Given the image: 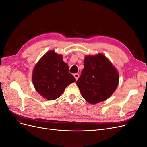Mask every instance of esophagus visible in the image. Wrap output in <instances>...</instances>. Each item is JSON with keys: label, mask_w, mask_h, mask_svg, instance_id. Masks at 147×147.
<instances>
[{"label": "esophagus", "mask_w": 147, "mask_h": 147, "mask_svg": "<svg viewBox=\"0 0 147 147\" xmlns=\"http://www.w3.org/2000/svg\"><path fill=\"white\" fill-rule=\"evenodd\" d=\"M74 76L75 80H77L78 77H79V74H74Z\"/></svg>", "instance_id": "1"}]
</instances>
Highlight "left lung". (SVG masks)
Returning <instances> with one entry per match:
<instances>
[{"instance_id":"1","label":"left lung","mask_w":147,"mask_h":147,"mask_svg":"<svg viewBox=\"0 0 147 147\" xmlns=\"http://www.w3.org/2000/svg\"><path fill=\"white\" fill-rule=\"evenodd\" d=\"M119 82L117 70L102 53L88 55L84 69L77 81L83 98L91 104L104 101L116 90Z\"/></svg>"}]
</instances>
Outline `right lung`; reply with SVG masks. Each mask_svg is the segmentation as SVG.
I'll return each instance as SVG.
<instances>
[{
  "instance_id": "add662e5",
  "label": "right lung",
  "mask_w": 147,
  "mask_h": 147,
  "mask_svg": "<svg viewBox=\"0 0 147 147\" xmlns=\"http://www.w3.org/2000/svg\"><path fill=\"white\" fill-rule=\"evenodd\" d=\"M68 65L63 56L51 50L44 55L35 65L32 82L36 91L48 100H55L64 92L75 78L69 72Z\"/></svg>"
}]
</instances>
